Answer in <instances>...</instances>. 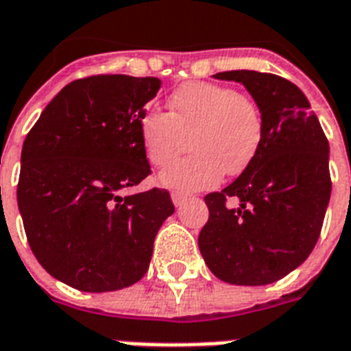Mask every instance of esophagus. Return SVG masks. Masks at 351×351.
Instances as JSON below:
<instances>
[{"instance_id": "obj_1", "label": "esophagus", "mask_w": 351, "mask_h": 351, "mask_svg": "<svg viewBox=\"0 0 351 351\" xmlns=\"http://www.w3.org/2000/svg\"><path fill=\"white\" fill-rule=\"evenodd\" d=\"M172 201L176 206L183 205L184 201H186V194H183V192H172Z\"/></svg>"}]
</instances>
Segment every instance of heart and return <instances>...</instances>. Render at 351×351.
Masks as SVG:
<instances>
[{"label": "heart", "instance_id": "1", "mask_svg": "<svg viewBox=\"0 0 351 351\" xmlns=\"http://www.w3.org/2000/svg\"><path fill=\"white\" fill-rule=\"evenodd\" d=\"M138 135L148 161L167 167L186 148L194 154L159 176L173 190H203L219 183L227 172L238 176L260 150L262 111L243 91L214 82H189L168 99V113L146 111Z\"/></svg>", "mask_w": 351, "mask_h": 351}]
</instances>
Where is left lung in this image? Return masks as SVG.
I'll use <instances>...</instances> for the list:
<instances>
[{
    "mask_svg": "<svg viewBox=\"0 0 351 351\" xmlns=\"http://www.w3.org/2000/svg\"><path fill=\"white\" fill-rule=\"evenodd\" d=\"M214 77L249 89L262 111L263 137L240 178L205 195L199 251L227 284L265 286L297 269L319 240L331 194L330 145L308 99L286 78L247 69ZM232 199L241 205L230 207Z\"/></svg>",
    "mask_w": 351,
    "mask_h": 351,
    "instance_id": "8db88e82",
    "label": "left lung"
}]
</instances>
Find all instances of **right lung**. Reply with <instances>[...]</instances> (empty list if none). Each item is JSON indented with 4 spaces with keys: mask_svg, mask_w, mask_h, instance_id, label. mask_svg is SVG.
Returning a JSON list of instances; mask_svg holds the SVG:
<instances>
[{
    "mask_svg": "<svg viewBox=\"0 0 351 351\" xmlns=\"http://www.w3.org/2000/svg\"><path fill=\"white\" fill-rule=\"evenodd\" d=\"M159 88L156 77L78 78L27 133L16 192L27 241L40 265L75 289L138 282L176 210L165 189L121 195L152 173L138 121Z\"/></svg>",
    "mask_w": 351,
    "mask_h": 351,
    "instance_id": "right-lung-1",
    "label": "right lung"
}]
</instances>
